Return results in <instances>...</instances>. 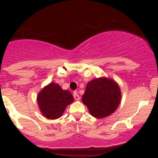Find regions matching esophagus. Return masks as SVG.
Returning <instances> with one entry per match:
<instances>
[{
  "mask_svg": "<svg viewBox=\"0 0 158 158\" xmlns=\"http://www.w3.org/2000/svg\"><path fill=\"white\" fill-rule=\"evenodd\" d=\"M73 97L76 100H79V99H80V97H79V95L77 93V92H74L73 93Z\"/></svg>",
  "mask_w": 158,
  "mask_h": 158,
  "instance_id": "obj_1",
  "label": "esophagus"
}]
</instances>
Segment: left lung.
Listing matches in <instances>:
<instances>
[{"mask_svg":"<svg viewBox=\"0 0 158 158\" xmlns=\"http://www.w3.org/2000/svg\"><path fill=\"white\" fill-rule=\"evenodd\" d=\"M81 100L93 117L98 119L106 117L119 106L120 88L113 79L97 78L88 83Z\"/></svg>","mask_w":158,"mask_h":158,"instance_id":"8db88e82","label":"left lung"}]
</instances>
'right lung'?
<instances>
[{"label": "right lung", "instance_id": "1", "mask_svg": "<svg viewBox=\"0 0 158 158\" xmlns=\"http://www.w3.org/2000/svg\"><path fill=\"white\" fill-rule=\"evenodd\" d=\"M37 101L41 114L47 118L55 119L61 117L66 107L73 102V97L68 90L51 82L39 92Z\"/></svg>", "mask_w": 158, "mask_h": 158}]
</instances>
